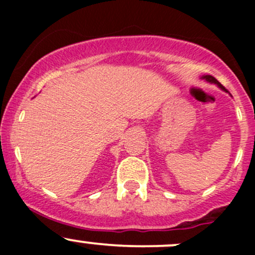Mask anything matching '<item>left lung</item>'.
<instances>
[{
  "label": "left lung",
  "mask_w": 255,
  "mask_h": 255,
  "mask_svg": "<svg viewBox=\"0 0 255 255\" xmlns=\"http://www.w3.org/2000/svg\"><path fill=\"white\" fill-rule=\"evenodd\" d=\"M201 79L206 80V81H207V82H210V84H215V85H217V86L220 87L221 90H223V91H227V90H226L225 87H223L222 85H221V82H218L217 80H216L215 78H213V76H211V75H202V76H201Z\"/></svg>",
  "instance_id": "left-lung-1"
}]
</instances>
